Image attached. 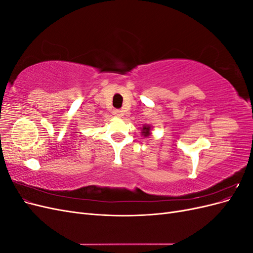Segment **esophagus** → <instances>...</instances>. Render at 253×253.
Masks as SVG:
<instances>
[{"instance_id": "34e87169", "label": "esophagus", "mask_w": 253, "mask_h": 253, "mask_svg": "<svg viewBox=\"0 0 253 253\" xmlns=\"http://www.w3.org/2000/svg\"><path fill=\"white\" fill-rule=\"evenodd\" d=\"M113 114H114L115 116H116L117 118H121L122 116H124V112L120 111V110H115Z\"/></svg>"}]
</instances>
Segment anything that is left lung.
Returning a JSON list of instances; mask_svg holds the SVG:
<instances>
[{
	"mask_svg": "<svg viewBox=\"0 0 253 253\" xmlns=\"http://www.w3.org/2000/svg\"><path fill=\"white\" fill-rule=\"evenodd\" d=\"M141 129V136L143 137H149L152 133V126L150 125H143L142 127H140Z\"/></svg>",
	"mask_w": 253,
	"mask_h": 253,
	"instance_id": "obj_1",
	"label": "left lung"
}]
</instances>
